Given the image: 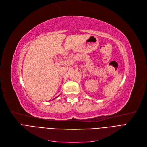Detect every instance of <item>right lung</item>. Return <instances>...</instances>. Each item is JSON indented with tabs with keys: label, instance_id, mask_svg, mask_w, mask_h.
<instances>
[{
	"label": "right lung",
	"instance_id": "right-lung-1",
	"mask_svg": "<svg viewBox=\"0 0 147 147\" xmlns=\"http://www.w3.org/2000/svg\"><path fill=\"white\" fill-rule=\"evenodd\" d=\"M57 98V97H56V98Z\"/></svg>",
	"mask_w": 147,
	"mask_h": 147
}]
</instances>
